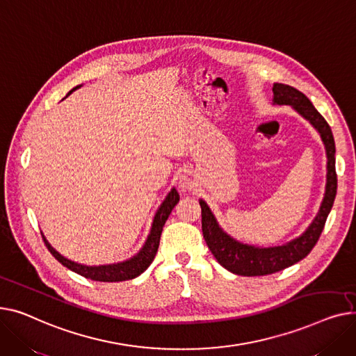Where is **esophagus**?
<instances>
[{"label":"esophagus","instance_id":"esophagus-1","mask_svg":"<svg viewBox=\"0 0 356 356\" xmlns=\"http://www.w3.org/2000/svg\"><path fill=\"white\" fill-rule=\"evenodd\" d=\"M194 185H195V182H194L191 175H188V174L181 175V178H179V188H181L182 191H191V190H194Z\"/></svg>","mask_w":356,"mask_h":356}]
</instances>
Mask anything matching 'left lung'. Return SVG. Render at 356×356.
<instances>
[{
    "label": "left lung",
    "instance_id": "obj_1",
    "mask_svg": "<svg viewBox=\"0 0 356 356\" xmlns=\"http://www.w3.org/2000/svg\"><path fill=\"white\" fill-rule=\"evenodd\" d=\"M273 103L289 104L319 132L327 156L325 197L318 216L307 227L306 232L298 238L276 247L248 245L229 237L218 225L210 207L204 200H200L202 234L208 248L211 250L213 256L224 268L238 276L271 275L305 259L318 243L337 197L338 178L335 171V140H333L332 129L325 118L302 92L289 85H283V83H275L273 85Z\"/></svg>",
    "mask_w": 356,
    "mask_h": 356
}]
</instances>
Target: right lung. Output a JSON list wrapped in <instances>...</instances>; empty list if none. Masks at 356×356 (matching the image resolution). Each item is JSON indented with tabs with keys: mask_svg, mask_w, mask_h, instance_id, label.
Here are the masks:
<instances>
[{
	"mask_svg": "<svg viewBox=\"0 0 356 356\" xmlns=\"http://www.w3.org/2000/svg\"><path fill=\"white\" fill-rule=\"evenodd\" d=\"M80 86H76L73 90L79 89ZM70 90L67 93V96L73 92ZM179 201V194L172 188L170 191V194L166 195V198L163 200V202L161 204V207L158 208V211L154 217V222H152V228L151 233L146 238L143 247L139 250V253L134 257H131L127 261H120V263H115V264H104V266H85V264H79L74 263L66 257H63L60 253H57L56 250L49 244V241L46 240V237L43 236L44 244L49 248V252L53 254V257L61 263L65 267L70 268L74 273L95 280V282H123V280H131L138 277L140 273L149 267V264L154 261L155 254L158 252L159 247V240H161V233L162 228L165 225V221L168 220L171 211L174 210V207L178 204Z\"/></svg>",
	"mask_w": 356,
	"mask_h": 356,
	"instance_id": "1",
	"label": "right lung"
}]
</instances>
